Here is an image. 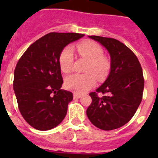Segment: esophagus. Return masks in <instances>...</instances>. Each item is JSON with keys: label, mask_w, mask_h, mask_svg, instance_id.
<instances>
[{"label": "esophagus", "mask_w": 158, "mask_h": 158, "mask_svg": "<svg viewBox=\"0 0 158 158\" xmlns=\"http://www.w3.org/2000/svg\"><path fill=\"white\" fill-rule=\"evenodd\" d=\"M80 98H81V94H76V93H74V99Z\"/></svg>", "instance_id": "obj_1"}]
</instances>
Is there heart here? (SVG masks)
<instances>
[{
	"instance_id": "b5f03b06",
	"label": "heart",
	"mask_w": 158,
	"mask_h": 158,
	"mask_svg": "<svg viewBox=\"0 0 158 158\" xmlns=\"http://www.w3.org/2000/svg\"><path fill=\"white\" fill-rule=\"evenodd\" d=\"M79 54L88 60L85 68L86 74H74L64 80L65 88L76 94L89 91L96 84L107 78L110 70V61L103 55V50L98 43L91 40L83 41L76 46ZM74 53L71 47H65L59 56V65L64 74L70 73L73 68Z\"/></svg>"
}]
</instances>
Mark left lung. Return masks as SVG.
Masks as SVG:
<instances>
[{
    "instance_id": "8db88e82",
    "label": "left lung",
    "mask_w": 158,
    "mask_h": 158,
    "mask_svg": "<svg viewBox=\"0 0 158 158\" xmlns=\"http://www.w3.org/2000/svg\"><path fill=\"white\" fill-rule=\"evenodd\" d=\"M89 38L108 51L110 71L96 92L89 94L92 103L87 109V115L96 127L115 130L131 120L142 101L144 87L142 67L135 53L120 41L99 36ZM98 93L104 96L99 97Z\"/></svg>"
}]
</instances>
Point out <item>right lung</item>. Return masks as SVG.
<instances>
[{"mask_svg":"<svg viewBox=\"0 0 158 158\" xmlns=\"http://www.w3.org/2000/svg\"><path fill=\"white\" fill-rule=\"evenodd\" d=\"M84 36L48 33L29 46L19 60L14 72V91L21 115L36 130H52L65 117L73 94L60 89L59 56L65 46Z\"/></svg>","mask_w":158,"mask_h":158,"instance_id":"obj_1","label":"right lung"}]
</instances>
